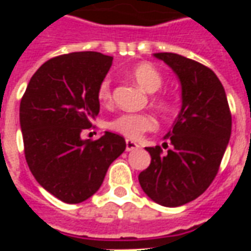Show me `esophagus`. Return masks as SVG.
<instances>
[{
    "mask_svg": "<svg viewBox=\"0 0 251 251\" xmlns=\"http://www.w3.org/2000/svg\"><path fill=\"white\" fill-rule=\"evenodd\" d=\"M140 147L137 142L131 141V140H126V151L127 152H131V151H134V149H137V148Z\"/></svg>",
    "mask_w": 251,
    "mask_h": 251,
    "instance_id": "1",
    "label": "esophagus"
}]
</instances>
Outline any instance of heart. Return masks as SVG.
I'll return each instance as SVG.
<instances>
[{
  "instance_id": "b5f03b06",
  "label": "heart",
  "mask_w": 251,
  "mask_h": 251,
  "mask_svg": "<svg viewBox=\"0 0 251 251\" xmlns=\"http://www.w3.org/2000/svg\"><path fill=\"white\" fill-rule=\"evenodd\" d=\"M134 82L148 93H156L163 86V75L151 63H140L130 70ZM97 98L102 104L111 103V84L104 77L97 88ZM110 127L129 138H138L145 131L154 130L157 122L151 114L145 113H124L110 122Z\"/></svg>"
}]
</instances>
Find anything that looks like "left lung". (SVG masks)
I'll return each mask as SVG.
<instances>
[{"label": "left lung", "instance_id": "8db88e82", "mask_svg": "<svg viewBox=\"0 0 251 251\" xmlns=\"http://www.w3.org/2000/svg\"><path fill=\"white\" fill-rule=\"evenodd\" d=\"M181 86V109L164 140L172 148H147L151 165L138 181L157 204L179 207L195 200L215 179L231 136V114L225 88L212 70L187 57L160 52ZM168 147V145H167Z\"/></svg>", "mask_w": 251, "mask_h": 251}]
</instances>
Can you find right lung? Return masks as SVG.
<instances>
[{"label": "right lung", "mask_w": 251, "mask_h": 251, "mask_svg": "<svg viewBox=\"0 0 251 251\" xmlns=\"http://www.w3.org/2000/svg\"><path fill=\"white\" fill-rule=\"evenodd\" d=\"M113 57L99 52H72L50 59L30 77L20 103L24 152L37 183L64 203L93 196L110 164L126 148L124 137L104 131L82 140L99 113L97 88Z\"/></svg>", "instance_id": "add662e5"}]
</instances>
